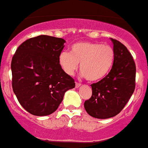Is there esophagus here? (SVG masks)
<instances>
[{"label":"esophagus","instance_id":"esophagus-1","mask_svg":"<svg viewBox=\"0 0 148 148\" xmlns=\"http://www.w3.org/2000/svg\"><path fill=\"white\" fill-rule=\"evenodd\" d=\"M81 86V83L79 82H75V88H79Z\"/></svg>","mask_w":148,"mask_h":148}]
</instances>
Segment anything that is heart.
Returning <instances> with one entry per match:
<instances>
[{
  "instance_id": "b5f03b06",
  "label": "heart",
  "mask_w": 148,
  "mask_h": 148,
  "mask_svg": "<svg viewBox=\"0 0 148 148\" xmlns=\"http://www.w3.org/2000/svg\"><path fill=\"white\" fill-rule=\"evenodd\" d=\"M115 57V50L110 45L82 41L72 46L70 53L61 52L59 63L63 71L69 75L75 73L80 63L82 75L88 81L97 82L110 73Z\"/></svg>"
}]
</instances>
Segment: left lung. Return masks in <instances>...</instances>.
Returning a JSON list of instances; mask_svg holds the SVG:
<instances>
[{"mask_svg":"<svg viewBox=\"0 0 148 148\" xmlns=\"http://www.w3.org/2000/svg\"><path fill=\"white\" fill-rule=\"evenodd\" d=\"M116 57L110 73L101 81L91 85V97L84 107L89 115L97 119L116 116L125 107L135 88L136 66L125 45L111 38Z\"/></svg>","mask_w":148,"mask_h":148,"instance_id":"8db88e82","label":"left lung"}]
</instances>
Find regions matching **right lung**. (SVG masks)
Instances as JSON below:
<instances>
[{"instance_id":"right-lung-1","label":"right lung","mask_w":148,"mask_h":148,"mask_svg":"<svg viewBox=\"0 0 148 148\" xmlns=\"http://www.w3.org/2000/svg\"><path fill=\"white\" fill-rule=\"evenodd\" d=\"M64 39L39 35L19 45L11 61L12 87L22 107L35 116L53 113L75 81L59 63Z\"/></svg>"}]
</instances>
